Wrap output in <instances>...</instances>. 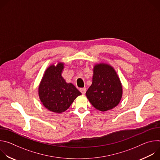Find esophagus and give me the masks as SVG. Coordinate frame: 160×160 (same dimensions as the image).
I'll use <instances>...</instances> for the list:
<instances>
[{"label": "esophagus", "instance_id": "obj_1", "mask_svg": "<svg viewBox=\"0 0 160 160\" xmlns=\"http://www.w3.org/2000/svg\"><path fill=\"white\" fill-rule=\"evenodd\" d=\"M80 91L81 93H82L83 95H84V94H85V92H86L87 90H86V88H80Z\"/></svg>", "mask_w": 160, "mask_h": 160}]
</instances>
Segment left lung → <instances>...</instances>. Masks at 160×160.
I'll list each match as a JSON object with an SVG mask.
<instances>
[{"mask_svg": "<svg viewBox=\"0 0 160 160\" xmlns=\"http://www.w3.org/2000/svg\"><path fill=\"white\" fill-rule=\"evenodd\" d=\"M86 96L92 105L101 111L111 109L118 104L122 96V87L111 66L105 64L95 66L92 83Z\"/></svg>", "mask_w": 160, "mask_h": 160, "instance_id": "left-lung-1", "label": "left lung"}]
</instances>
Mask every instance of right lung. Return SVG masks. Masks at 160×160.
Returning <instances> with one entry per match:
<instances>
[{
	"label": "right lung",
	"instance_id": "add662e5",
	"mask_svg": "<svg viewBox=\"0 0 160 160\" xmlns=\"http://www.w3.org/2000/svg\"><path fill=\"white\" fill-rule=\"evenodd\" d=\"M63 64L51 66L45 72L38 88V95L43 106L49 110L61 113L69 108L81 95L72 84L67 83L61 76Z\"/></svg>",
	"mask_w": 160,
	"mask_h": 160
}]
</instances>
